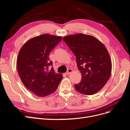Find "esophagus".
<instances>
[{"label": "esophagus", "instance_id": "1", "mask_svg": "<svg viewBox=\"0 0 130 130\" xmlns=\"http://www.w3.org/2000/svg\"><path fill=\"white\" fill-rule=\"evenodd\" d=\"M73 72V70L72 69H69L67 70V71L66 72V73H65L66 75H69L70 74H71L72 72Z\"/></svg>", "mask_w": 130, "mask_h": 130}]
</instances>
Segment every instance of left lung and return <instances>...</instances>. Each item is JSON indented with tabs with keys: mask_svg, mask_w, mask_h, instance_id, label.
Instances as JSON below:
<instances>
[{
	"mask_svg": "<svg viewBox=\"0 0 130 130\" xmlns=\"http://www.w3.org/2000/svg\"><path fill=\"white\" fill-rule=\"evenodd\" d=\"M63 39L75 56L81 72L82 79L74 85L75 90L86 95L96 93L111 74L112 62L106 47L97 38L83 34L65 36Z\"/></svg>",
	"mask_w": 130,
	"mask_h": 130,
	"instance_id": "left-lung-1",
	"label": "left lung"
}]
</instances>
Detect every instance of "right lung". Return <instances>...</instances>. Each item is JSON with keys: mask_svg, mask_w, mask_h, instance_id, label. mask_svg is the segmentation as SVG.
Segmentation results:
<instances>
[{"mask_svg": "<svg viewBox=\"0 0 130 130\" xmlns=\"http://www.w3.org/2000/svg\"><path fill=\"white\" fill-rule=\"evenodd\" d=\"M62 39L61 36L43 34L28 40L20 50L17 60L19 77L27 88L39 97L56 91L63 78L55 73L49 55Z\"/></svg>", "mask_w": 130, "mask_h": 130, "instance_id": "add662e5", "label": "right lung"}]
</instances>
